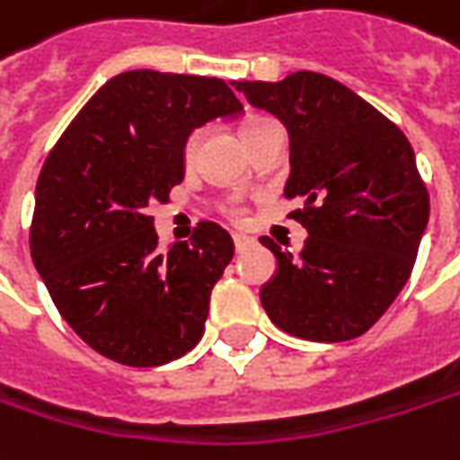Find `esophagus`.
<instances>
[{
	"instance_id": "esophagus-1",
	"label": "esophagus",
	"mask_w": 460,
	"mask_h": 460,
	"mask_svg": "<svg viewBox=\"0 0 460 460\" xmlns=\"http://www.w3.org/2000/svg\"><path fill=\"white\" fill-rule=\"evenodd\" d=\"M233 243H235V251L241 253V251H245V248H251V245H253V238H248V235H241V233H235V235H233Z\"/></svg>"
}]
</instances>
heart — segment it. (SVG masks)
Returning a JSON list of instances; mask_svg holds the SVG:
<instances>
[{
	"instance_id": "1",
	"label": "heart",
	"mask_w": 460,
	"mask_h": 460,
	"mask_svg": "<svg viewBox=\"0 0 460 460\" xmlns=\"http://www.w3.org/2000/svg\"><path fill=\"white\" fill-rule=\"evenodd\" d=\"M266 124H271V121H269V119H248V121H243L241 124L243 142H248V139H251L259 128H264ZM199 137H201L199 131L189 134V139H186V145H183V163H186V165H191V163H194L196 147H199ZM230 212H233V215H238V204H235V201L230 204Z\"/></svg>"
}]
</instances>
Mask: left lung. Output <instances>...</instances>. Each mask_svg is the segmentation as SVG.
I'll list each match as a JSON object with an SVG mask.
<instances>
[{
    "label": "left lung",
    "mask_w": 460,
    "mask_h": 460,
    "mask_svg": "<svg viewBox=\"0 0 460 460\" xmlns=\"http://www.w3.org/2000/svg\"><path fill=\"white\" fill-rule=\"evenodd\" d=\"M253 108L289 134V217L308 238L295 256L261 238L277 259L261 288L274 326L308 341L367 332L406 285L429 219V196L403 131L349 87L318 72L282 82H238Z\"/></svg>",
    "instance_id": "8db88e82"
}]
</instances>
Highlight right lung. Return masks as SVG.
I'll return each mask as SVG.
<instances>
[{
	"label": "right lung",
	"mask_w": 460,
	"mask_h": 460,
	"mask_svg": "<svg viewBox=\"0 0 460 460\" xmlns=\"http://www.w3.org/2000/svg\"><path fill=\"white\" fill-rule=\"evenodd\" d=\"M217 77L134 69L84 103L35 186L31 256L61 318L128 367L191 352L235 245L215 222L191 243L157 245L152 201L183 181V145L207 121L241 116Z\"/></svg>",
	"instance_id": "obj_1"
}]
</instances>
